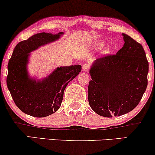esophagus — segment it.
<instances>
[{"mask_svg":"<svg viewBox=\"0 0 155 155\" xmlns=\"http://www.w3.org/2000/svg\"><path fill=\"white\" fill-rule=\"evenodd\" d=\"M89 69V66L87 63H85V64H84L82 66V70L84 71H88Z\"/></svg>","mask_w":155,"mask_h":155,"instance_id":"1","label":"esophagus"}]
</instances>
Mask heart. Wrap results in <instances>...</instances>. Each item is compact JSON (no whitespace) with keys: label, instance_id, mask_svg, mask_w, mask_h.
I'll use <instances>...</instances> for the list:
<instances>
[{"label":"heart","instance_id":"heart-1","mask_svg":"<svg viewBox=\"0 0 155 155\" xmlns=\"http://www.w3.org/2000/svg\"><path fill=\"white\" fill-rule=\"evenodd\" d=\"M103 45L104 42L102 41H97L96 43H94V48L95 49H100V48H101L103 46ZM108 51H109V50L107 48H104L103 50H102L103 53H107Z\"/></svg>","mask_w":155,"mask_h":155}]
</instances>
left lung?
I'll list each match as a JSON object with an SVG mask.
<instances>
[{"instance_id":"1","label":"left lung","mask_w":155,"mask_h":155,"mask_svg":"<svg viewBox=\"0 0 155 155\" xmlns=\"http://www.w3.org/2000/svg\"><path fill=\"white\" fill-rule=\"evenodd\" d=\"M124 47L115 55L97 59L89 71L88 100L92 109L107 118L134 110L146 91L149 63L142 45L123 34Z\"/></svg>"}]
</instances>
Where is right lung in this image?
<instances>
[{
	"label": "right lung",
	"mask_w": 155,
	"mask_h": 155,
	"mask_svg": "<svg viewBox=\"0 0 155 155\" xmlns=\"http://www.w3.org/2000/svg\"><path fill=\"white\" fill-rule=\"evenodd\" d=\"M63 34L38 33L18 42L13 51L8 64L7 87L16 105L26 114L43 118L56 112L61 107L66 86L81 71V66L74 65L58 67L40 81L28 75L29 53L57 40Z\"/></svg>",
	"instance_id": "1"
}]
</instances>
